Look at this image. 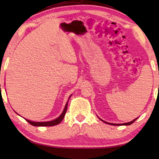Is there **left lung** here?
Instances as JSON below:
<instances>
[{"mask_svg": "<svg viewBox=\"0 0 159 159\" xmlns=\"http://www.w3.org/2000/svg\"><path fill=\"white\" fill-rule=\"evenodd\" d=\"M138 118V117H137ZM137 118H136V119H134V120H133V121H130V122H127V123H124V124H113V123H109V122H107V121H104V120H102L103 122H104V123H106V124H110V125H113V126H124V125H125V126H128V125H130V124H133L134 121H135Z\"/></svg>", "mask_w": 159, "mask_h": 159, "instance_id": "left-lung-1", "label": "left lung"}]
</instances>
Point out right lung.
Masks as SVG:
<instances>
[{
	"label": "right lung",
	"instance_id": "obj_1",
	"mask_svg": "<svg viewBox=\"0 0 159 159\" xmlns=\"http://www.w3.org/2000/svg\"><path fill=\"white\" fill-rule=\"evenodd\" d=\"M70 97H71V96H70ZM70 98H69V99H70ZM67 101H68V100H67ZM67 108V102L66 103L65 108H64V110L63 111L62 113L60 115V116L58 117L57 118H56L55 120H52V121H42V122H36V121H32L31 120H26V119H25V120L27 121L30 124H31L34 126H55V125L59 124L61 122V121L63 120L64 116H65L66 113ZM17 114H18V113H17Z\"/></svg>",
	"mask_w": 159,
	"mask_h": 159
}]
</instances>
